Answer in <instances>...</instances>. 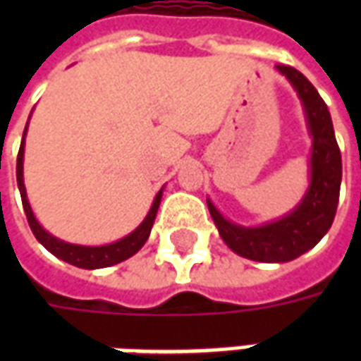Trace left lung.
I'll return each instance as SVG.
<instances>
[{"mask_svg":"<svg viewBox=\"0 0 361 361\" xmlns=\"http://www.w3.org/2000/svg\"><path fill=\"white\" fill-rule=\"evenodd\" d=\"M276 69L286 75L288 81L298 90L313 135L311 185L307 195L294 212L261 228L235 226L222 219L214 204L207 201L212 220L228 247L242 257L265 263H284L300 257L329 232L336 214L342 180L341 149L334 139L326 104L298 69L284 63H279Z\"/></svg>","mask_w":361,"mask_h":361,"instance_id":"8db88e82","label":"left lung"}]
</instances>
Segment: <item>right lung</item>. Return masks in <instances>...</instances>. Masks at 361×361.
Listing matches in <instances>:
<instances>
[{
    "mask_svg": "<svg viewBox=\"0 0 361 361\" xmlns=\"http://www.w3.org/2000/svg\"><path fill=\"white\" fill-rule=\"evenodd\" d=\"M27 133V129H25ZM25 133H23V141H20L19 154H17V183H19L20 191V201H23V209H25V214H27L28 226L32 230V234L36 235V240L42 243L46 250L54 253L56 257H59L61 261H66L69 265L81 267V269H102V267H111L118 265L121 261H126L131 255H135L137 251L141 250L145 242L149 240L150 228L154 224V219H157L158 204H160V199H162V191L158 193L154 203L150 207L147 219L142 220V224L135 232H131L129 235H126L123 240H119L116 243H110V245H100V247H85V245H73V243H66L50 235L46 230H44L38 220L35 219L32 214V209L27 201V191H25V183H23V154H25Z\"/></svg>",
    "mask_w": 361,
    "mask_h": 361,
    "instance_id": "1",
    "label": "right lung"
}]
</instances>
